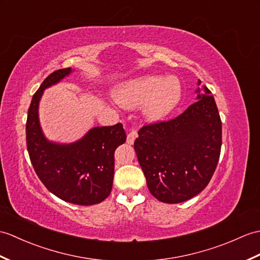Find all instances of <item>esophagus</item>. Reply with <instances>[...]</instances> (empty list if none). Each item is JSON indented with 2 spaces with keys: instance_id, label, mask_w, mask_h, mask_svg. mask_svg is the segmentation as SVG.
I'll return each instance as SVG.
<instances>
[{
  "instance_id": "34e87169",
  "label": "esophagus",
  "mask_w": 260,
  "mask_h": 260,
  "mask_svg": "<svg viewBox=\"0 0 260 260\" xmlns=\"http://www.w3.org/2000/svg\"><path fill=\"white\" fill-rule=\"evenodd\" d=\"M137 132H135V131H132L129 134L127 135V143L129 144V145H133L134 144V142H135V140L137 138Z\"/></svg>"
}]
</instances>
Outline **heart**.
I'll use <instances>...</instances> for the list:
<instances>
[{
  "label": "heart",
  "mask_w": 260,
  "mask_h": 260,
  "mask_svg": "<svg viewBox=\"0 0 260 260\" xmlns=\"http://www.w3.org/2000/svg\"><path fill=\"white\" fill-rule=\"evenodd\" d=\"M182 83L176 76L144 75L124 82L113 92L114 100L127 110L143 106L144 117L161 120L176 108L182 99Z\"/></svg>",
  "instance_id": "heart-1"
}]
</instances>
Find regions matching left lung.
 <instances>
[{"label": "left lung", "mask_w": 260, "mask_h": 260, "mask_svg": "<svg viewBox=\"0 0 260 260\" xmlns=\"http://www.w3.org/2000/svg\"><path fill=\"white\" fill-rule=\"evenodd\" d=\"M197 84V102L176 118L143 126L134 143L150 194L162 203L199 194L218 164L220 116L212 92L201 80Z\"/></svg>", "instance_id": "1"}]
</instances>
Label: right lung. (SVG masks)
Here are the masks:
<instances>
[{"label": "right lung", "instance_id": "add662e5", "mask_svg": "<svg viewBox=\"0 0 260 260\" xmlns=\"http://www.w3.org/2000/svg\"><path fill=\"white\" fill-rule=\"evenodd\" d=\"M72 72L71 68L53 72L33 95L26 120V146L35 173L52 194L64 202L88 206L111 194L114 153L126 142V133L118 123L90 128L74 143L47 140L40 124V101L45 88L59 83Z\"/></svg>", "mask_w": 260, "mask_h": 260}]
</instances>
